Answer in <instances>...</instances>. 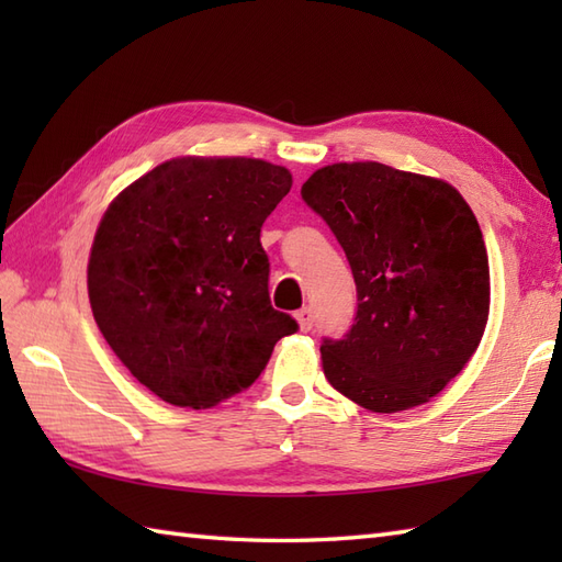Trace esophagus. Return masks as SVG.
<instances>
[{"mask_svg": "<svg viewBox=\"0 0 562 562\" xmlns=\"http://www.w3.org/2000/svg\"><path fill=\"white\" fill-rule=\"evenodd\" d=\"M294 316H296V324H300L302 330H312L314 328V312L308 306L300 308V312H296Z\"/></svg>", "mask_w": 562, "mask_h": 562, "instance_id": "34e87169", "label": "esophagus"}]
</instances>
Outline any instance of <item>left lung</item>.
<instances>
[{
  "instance_id": "1",
  "label": "left lung",
  "mask_w": 562,
  "mask_h": 562,
  "mask_svg": "<svg viewBox=\"0 0 562 562\" xmlns=\"http://www.w3.org/2000/svg\"><path fill=\"white\" fill-rule=\"evenodd\" d=\"M302 198L336 234L357 288L355 324L324 338L330 386L374 413L427 403L479 348L491 268L457 188L376 161L333 164Z\"/></svg>"
}]
</instances>
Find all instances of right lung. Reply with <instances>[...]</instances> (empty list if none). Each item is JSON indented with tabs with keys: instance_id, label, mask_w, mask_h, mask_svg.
<instances>
[{
	"instance_id": "add662e5",
	"label": "right lung",
	"mask_w": 562,
	"mask_h": 562,
	"mask_svg": "<svg viewBox=\"0 0 562 562\" xmlns=\"http://www.w3.org/2000/svg\"><path fill=\"white\" fill-rule=\"evenodd\" d=\"M292 173L260 159L159 164L105 210L89 302L105 342L171 405L210 408L248 389L296 321L270 304L260 226Z\"/></svg>"
}]
</instances>
